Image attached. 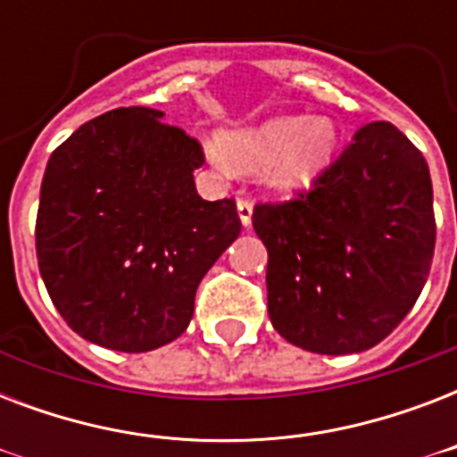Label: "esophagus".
Here are the masks:
<instances>
[{
	"label": "esophagus",
	"mask_w": 457,
	"mask_h": 457,
	"mask_svg": "<svg viewBox=\"0 0 457 457\" xmlns=\"http://www.w3.org/2000/svg\"><path fill=\"white\" fill-rule=\"evenodd\" d=\"M237 213H239V222L242 228H249L251 225V215H253V206H251L246 199L237 201Z\"/></svg>",
	"instance_id": "1"
}]
</instances>
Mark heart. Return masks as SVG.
<instances>
[{
    "label": "heart",
    "instance_id": "heart-1",
    "mask_svg": "<svg viewBox=\"0 0 457 457\" xmlns=\"http://www.w3.org/2000/svg\"><path fill=\"white\" fill-rule=\"evenodd\" d=\"M337 149L339 128L332 118L282 113L220 132L211 158L242 172L263 170V185L272 192L301 194L318 185Z\"/></svg>",
    "mask_w": 457,
    "mask_h": 457
}]
</instances>
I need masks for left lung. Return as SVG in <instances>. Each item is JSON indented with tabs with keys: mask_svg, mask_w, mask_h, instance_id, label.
Listing matches in <instances>:
<instances>
[{
	"mask_svg": "<svg viewBox=\"0 0 457 457\" xmlns=\"http://www.w3.org/2000/svg\"><path fill=\"white\" fill-rule=\"evenodd\" d=\"M268 315L289 344L322 355L368 351L408 315L434 256L425 156L391 123L353 135L311 194L263 204Z\"/></svg>",
	"mask_w": 457,
	"mask_h": 457,
	"instance_id": "8db88e82",
	"label": "left lung"
}]
</instances>
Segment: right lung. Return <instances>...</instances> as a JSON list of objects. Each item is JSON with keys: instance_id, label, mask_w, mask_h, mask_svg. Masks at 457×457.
Returning <instances> with one entry per match:
<instances>
[{"instance_id": "add662e5", "label": "right lung", "mask_w": 457, "mask_h": 457, "mask_svg": "<svg viewBox=\"0 0 457 457\" xmlns=\"http://www.w3.org/2000/svg\"><path fill=\"white\" fill-rule=\"evenodd\" d=\"M201 163L199 142L146 106L109 111L52 154L39 275L82 339L145 353L185 332L196 287L242 232L235 201L196 194Z\"/></svg>"}]
</instances>
